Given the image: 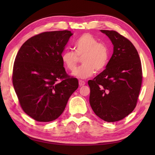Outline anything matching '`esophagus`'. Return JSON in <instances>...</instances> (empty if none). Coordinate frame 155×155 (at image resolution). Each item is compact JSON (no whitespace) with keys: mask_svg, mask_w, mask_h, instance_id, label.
Listing matches in <instances>:
<instances>
[{"mask_svg":"<svg viewBox=\"0 0 155 155\" xmlns=\"http://www.w3.org/2000/svg\"><path fill=\"white\" fill-rule=\"evenodd\" d=\"M78 83H79L80 87H83L85 84V82L83 81H78Z\"/></svg>","mask_w":155,"mask_h":155,"instance_id":"34e87169","label":"esophagus"}]
</instances>
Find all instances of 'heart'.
Listing matches in <instances>:
<instances>
[{
    "label": "heart",
    "mask_w": 155,
    "mask_h": 155,
    "mask_svg": "<svg viewBox=\"0 0 155 155\" xmlns=\"http://www.w3.org/2000/svg\"><path fill=\"white\" fill-rule=\"evenodd\" d=\"M74 51H64L61 55L63 64L69 71H74L82 57L83 64L73 73L78 78H87L94 73L95 71H103L109 60V49L108 46L98 42V40L89 33H84L74 41Z\"/></svg>",
    "instance_id": "obj_1"
}]
</instances>
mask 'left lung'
<instances>
[{"instance_id": "left-lung-1", "label": "left lung", "mask_w": 155, "mask_h": 155, "mask_svg": "<svg viewBox=\"0 0 155 155\" xmlns=\"http://www.w3.org/2000/svg\"><path fill=\"white\" fill-rule=\"evenodd\" d=\"M109 38L113 53L106 69L88 81L92 109L104 121L123 119L136 107L142 83L139 55L132 42L114 31L101 30Z\"/></svg>"}]
</instances>
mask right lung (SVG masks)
<instances>
[{"mask_svg": "<svg viewBox=\"0 0 155 155\" xmlns=\"http://www.w3.org/2000/svg\"><path fill=\"white\" fill-rule=\"evenodd\" d=\"M72 35L69 31L42 32L26 41L16 54L13 86L22 110L35 120L57 119L78 87L77 78L66 73L61 59Z\"/></svg>", "mask_w": 155, "mask_h": 155, "instance_id": "right-lung-1", "label": "right lung"}]
</instances>
